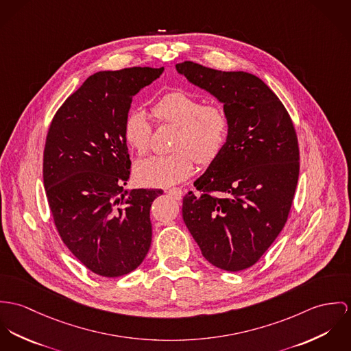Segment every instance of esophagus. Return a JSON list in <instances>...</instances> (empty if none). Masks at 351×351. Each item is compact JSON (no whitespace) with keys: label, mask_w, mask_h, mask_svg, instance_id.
<instances>
[{"label":"esophagus","mask_w":351,"mask_h":351,"mask_svg":"<svg viewBox=\"0 0 351 351\" xmlns=\"http://www.w3.org/2000/svg\"><path fill=\"white\" fill-rule=\"evenodd\" d=\"M168 194L171 195V196H173L175 199H180L182 197V195H183V191L180 190V189H178V187H173V189H169L168 191H167Z\"/></svg>","instance_id":"1"}]
</instances>
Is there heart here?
<instances>
[{
    "label": "heart",
    "mask_w": 351,
    "mask_h": 351,
    "mask_svg": "<svg viewBox=\"0 0 351 351\" xmlns=\"http://www.w3.org/2000/svg\"><path fill=\"white\" fill-rule=\"evenodd\" d=\"M158 123L176 126L172 149L165 156H154L136 165L137 180L149 187H167L186 180L194 172L195 160L211 164L225 148L229 119L217 105H202L200 99L184 90L161 95L152 106ZM123 138L140 156L149 151L152 126L143 110H132L123 121Z\"/></svg>",
    "instance_id": "1"
}]
</instances>
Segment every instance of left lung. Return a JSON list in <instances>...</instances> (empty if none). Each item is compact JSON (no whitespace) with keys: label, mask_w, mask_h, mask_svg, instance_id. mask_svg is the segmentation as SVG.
<instances>
[{"label":"left lung","mask_w":351,"mask_h":351,"mask_svg":"<svg viewBox=\"0 0 351 351\" xmlns=\"http://www.w3.org/2000/svg\"><path fill=\"white\" fill-rule=\"evenodd\" d=\"M195 86L223 104V151L183 197V219L203 257L238 272L254 265L282 230L298 186V136L287 109L253 74L176 64Z\"/></svg>","instance_id":"1"}]
</instances>
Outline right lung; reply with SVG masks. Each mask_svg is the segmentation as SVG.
I'll return each instance as SVG.
<instances>
[{
    "label": "right lung",
    "instance_id": "right-lung-1",
    "mask_svg": "<svg viewBox=\"0 0 351 351\" xmlns=\"http://www.w3.org/2000/svg\"><path fill=\"white\" fill-rule=\"evenodd\" d=\"M164 69L101 71L84 80L49 125L43 179L56 230L91 272L134 271L152 241L151 206L162 190L122 193L130 175L123 121L133 97Z\"/></svg>",
    "mask_w": 351,
    "mask_h": 351
}]
</instances>
